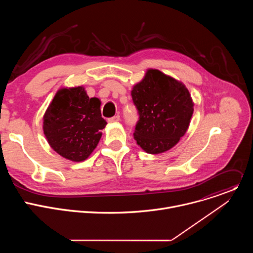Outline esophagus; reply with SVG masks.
<instances>
[{
    "label": "esophagus",
    "mask_w": 253,
    "mask_h": 253,
    "mask_svg": "<svg viewBox=\"0 0 253 253\" xmlns=\"http://www.w3.org/2000/svg\"><path fill=\"white\" fill-rule=\"evenodd\" d=\"M119 120H120V116L119 115H115V116L108 119V122H109V123H115V122H118Z\"/></svg>",
    "instance_id": "34e87169"
}]
</instances>
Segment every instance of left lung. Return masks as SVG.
Here are the masks:
<instances>
[{"instance_id": "8db88e82", "label": "left lung", "mask_w": 253, "mask_h": 253, "mask_svg": "<svg viewBox=\"0 0 253 253\" xmlns=\"http://www.w3.org/2000/svg\"><path fill=\"white\" fill-rule=\"evenodd\" d=\"M131 96L139 120L134 139L149 154L171 149L186 133L193 114L189 91L181 83L156 69L146 72Z\"/></svg>"}]
</instances>
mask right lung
Wrapping results in <instances>:
<instances>
[{
	"instance_id": "right-lung-1",
	"label": "right lung",
	"mask_w": 253,
	"mask_h": 253,
	"mask_svg": "<svg viewBox=\"0 0 253 253\" xmlns=\"http://www.w3.org/2000/svg\"><path fill=\"white\" fill-rule=\"evenodd\" d=\"M100 105V100L89 98L81 86L59 90L43 118V130L50 146L71 161L87 159L107 124L101 116Z\"/></svg>"
}]
</instances>
